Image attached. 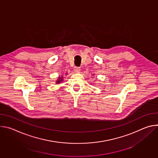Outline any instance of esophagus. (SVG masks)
I'll use <instances>...</instances> for the list:
<instances>
[{
	"instance_id": "esophagus-1",
	"label": "esophagus",
	"mask_w": 158,
	"mask_h": 158,
	"mask_svg": "<svg viewBox=\"0 0 158 158\" xmlns=\"http://www.w3.org/2000/svg\"><path fill=\"white\" fill-rule=\"evenodd\" d=\"M74 70L75 73H79L81 69H80V67H75Z\"/></svg>"
}]
</instances>
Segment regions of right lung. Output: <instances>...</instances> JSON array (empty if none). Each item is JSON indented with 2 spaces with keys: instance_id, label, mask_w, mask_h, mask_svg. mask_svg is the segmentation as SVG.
<instances>
[{
  "instance_id": "add662e5",
  "label": "right lung",
  "mask_w": 158,
  "mask_h": 158,
  "mask_svg": "<svg viewBox=\"0 0 158 158\" xmlns=\"http://www.w3.org/2000/svg\"><path fill=\"white\" fill-rule=\"evenodd\" d=\"M62 81H63V76L59 77L58 79H57V81H56V84H59V83H60V82H62Z\"/></svg>"
}]
</instances>
